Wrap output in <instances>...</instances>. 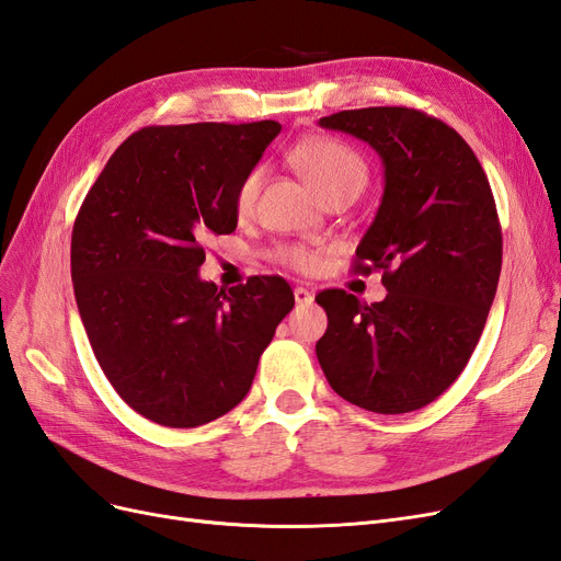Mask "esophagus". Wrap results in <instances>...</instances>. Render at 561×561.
<instances>
[{
    "instance_id": "1",
    "label": "esophagus",
    "mask_w": 561,
    "mask_h": 561,
    "mask_svg": "<svg viewBox=\"0 0 561 561\" xmlns=\"http://www.w3.org/2000/svg\"><path fill=\"white\" fill-rule=\"evenodd\" d=\"M295 301L297 304H311L313 301V293L307 290V287H295Z\"/></svg>"
}]
</instances>
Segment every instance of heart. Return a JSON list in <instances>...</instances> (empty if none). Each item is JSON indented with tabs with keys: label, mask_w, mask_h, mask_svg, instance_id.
Listing matches in <instances>:
<instances>
[{
	"label": "heart",
	"mask_w": 561,
	"mask_h": 561,
	"mask_svg": "<svg viewBox=\"0 0 561 561\" xmlns=\"http://www.w3.org/2000/svg\"><path fill=\"white\" fill-rule=\"evenodd\" d=\"M290 161L297 171L311 182V186L322 198H330L342 192L360 194L369 178L367 163L358 151L342 140L320 138V135L318 138H307L297 142L290 149ZM262 180H264L262 168H252V171L243 175L239 186H236L233 208L241 217L252 213L254 203H257ZM274 257L285 266L304 271V274L318 266V252L304 245H293V243L278 245L274 250Z\"/></svg>",
	"instance_id": "b5f03b06"
}]
</instances>
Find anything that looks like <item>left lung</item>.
<instances>
[{
  "label": "left lung",
  "mask_w": 561,
  "mask_h": 561,
  "mask_svg": "<svg viewBox=\"0 0 561 561\" xmlns=\"http://www.w3.org/2000/svg\"><path fill=\"white\" fill-rule=\"evenodd\" d=\"M377 149L383 198L353 271L381 268L383 301L316 295L328 330L316 355L336 396L377 414L421 410L458 379L494 301L503 236L489 180L451 126L412 107L320 118Z\"/></svg>",
  "instance_id": "1"
}]
</instances>
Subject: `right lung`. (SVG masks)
Listing matches in <instances>:
<instances>
[{
    "mask_svg": "<svg viewBox=\"0 0 561 561\" xmlns=\"http://www.w3.org/2000/svg\"><path fill=\"white\" fill-rule=\"evenodd\" d=\"M278 122L147 126L118 145L72 229V283L95 360L122 400L168 428L231 412L293 311L280 276L217 290L203 239L239 222L236 186Z\"/></svg>",
    "mask_w": 561,
    "mask_h": 561,
    "instance_id": "right-lung-1",
    "label": "right lung"
}]
</instances>
